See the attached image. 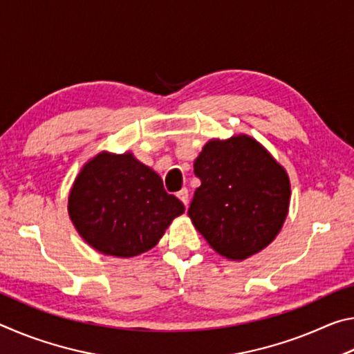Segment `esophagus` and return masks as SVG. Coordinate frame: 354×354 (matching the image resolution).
<instances>
[{
	"mask_svg": "<svg viewBox=\"0 0 354 354\" xmlns=\"http://www.w3.org/2000/svg\"><path fill=\"white\" fill-rule=\"evenodd\" d=\"M178 198L184 203V206H187L189 205V190L185 187L179 190L178 192Z\"/></svg>",
	"mask_w": 354,
	"mask_h": 354,
	"instance_id": "esophagus-1",
	"label": "esophagus"
}]
</instances>
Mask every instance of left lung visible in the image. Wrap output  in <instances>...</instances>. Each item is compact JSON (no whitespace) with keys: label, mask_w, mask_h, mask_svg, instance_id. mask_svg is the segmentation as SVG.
<instances>
[{"label":"left lung","mask_w":354,"mask_h":354,"mask_svg":"<svg viewBox=\"0 0 354 354\" xmlns=\"http://www.w3.org/2000/svg\"><path fill=\"white\" fill-rule=\"evenodd\" d=\"M192 223L218 254L243 261L274 241L289 212L286 170L250 136L212 139L194 162Z\"/></svg>","instance_id":"1"}]
</instances>
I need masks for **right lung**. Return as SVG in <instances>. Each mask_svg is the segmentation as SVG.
<instances>
[{
	"label": "right lung",
	"mask_w": 354,
	"mask_h": 354,
	"mask_svg": "<svg viewBox=\"0 0 354 354\" xmlns=\"http://www.w3.org/2000/svg\"><path fill=\"white\" fill-rule=\"evenodd\" d=\"M184 205L169 195L162 179L133 153L103 151L76 176L68 195V215L92 248L117 257L151 250Z\"/></svg>",
	"instance_id": "right-lung-1"
}]
</instances>
